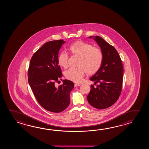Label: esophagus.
<instances>
[{"label":"esophagus","instance_id":"obj_1","mask_svg":"<svg viewBox=\"0 0 149 149\" xmlns=\"http://www.w3.org/2000/svg\"><path fill=\"white\" fill-rule=\"evenodd\" d=\"M80 85V84H77V83L74 84V87H77V86H79Z\"/></svg>","mask_w":149,"mask_h":149}]
</instances>
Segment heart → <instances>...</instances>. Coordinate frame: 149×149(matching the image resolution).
I'll list each match as a JSON object with an SVG mask.
<instances>
[{
	"instance_id": "b5f03b06",
	"label": "heart",
	"mask_w": 149,
	"mask_h": 149,
	"mask_svg": "<svg viewBox=\"0 0 149 149\" xmlns=\"http://www.w3.org/2000/svg\"><path fill=\"white\" fill-rule=\"evenodd\" d=\"M73 55L79 57L77 68H71L65 72L67 79L74 82H81L86 72L94 74L101 68L103 61V54L98 48L84 41H78L71 45L68 48ZM68 54L61 52L57 57V62L60 67H68Z\"/></svg>"
}]
</instances>
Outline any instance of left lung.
Wrapping results in <instances>:
<instances>
[{"mask_svg": "<svg viewBox=\"0 0 149 149\" xmlns=\"http://www.w3.org/2000/svg\"><path fill=\"white\" fill-rule=\"evenodd\" d=\"M101 48L103 54L101 67L90 80L95 81L91 86V90L87 96L89 103L98 109L111 107L120 95L124 69L120 57L114 47L99 36H91Z\"/></svg>", "mask_w": 149, "mask_h": 149, "instance_id": "8db88e82", "label": "left lung"}]
</instances>
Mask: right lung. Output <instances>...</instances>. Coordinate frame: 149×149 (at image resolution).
<instances>
[{
  "label": "right lung",
  "mask_w": 149,
  "mask_h": 149,
  "mask_svg": "<svg viewBox=\"0 0 149 149\" xmlns=\"http://www.w3.org/2000/svg\"><path fill=\"white\" fill-rule=\"evenodd\" d=\"M65 41H48L33 55L28 70V82L35 97L42 107L47 111L59 113L70 104V94L74 84L67 79L56 87L62 77L57 62L60 49ZM62 80V79H61Z\"/></svg>",
  "instance_id": "right-lung-1"
}]
</instances>
